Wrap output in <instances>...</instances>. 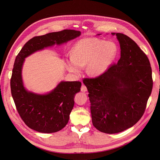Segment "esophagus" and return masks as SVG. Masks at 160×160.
I'll use <instances>...</instances> for the list:
<instances>
[{
	"label": "esophagus",
	"instance_id": "1",
	"mask_svg": "<svg viewBox=\"0 0 160 160\" xmlns=\"http://www.w3.org/2000/svg\"><path fill=\"white\" fill-rule=\"evenodd\" d=\"M87 90V87L85 85H82V87H81V91L82 92H86V91Z\"/></svg>",
	"mask_w": 160,
	"mask_h": 160
}]
</instances>
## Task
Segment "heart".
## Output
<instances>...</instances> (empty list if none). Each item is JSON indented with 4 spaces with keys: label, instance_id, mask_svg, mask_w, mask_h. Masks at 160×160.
<instances>
[{
    "label": "heart",
    "instance_id": "b5f03b06",
    "mask_svg": "<svg viewBox=\"0 0 160 160\" xmlns=\"http://www.w3.org/2000/svg\"><path fill=\"white\" fill-rule=\"evenodd\" d=\"M117 52L118 48L113 42L86 38L75 43L72 49V56L66 59V65L68 70L75 73L87 65V72L90 75L99 76L108 70Z\"/></svg>",
    "mask_w": 160,
    "mask_h": 160
}]
</instances>
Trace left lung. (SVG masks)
I'll use <instances>...</instances> for the list:
<instances>
[{
  "instance_id": "left-lung-1",
  "label": "left lung",
  "mask_w": 160,
  "mask_h": 160,
  "mask_svg": "<svg viewBox=\"0 0 160 160\" xmlns=\"http://www.w3.org/2000/svg\"><path fill=\"white\" fill-rule=\"evenodd\" d=\"M121 57L103 74L84 78L94 127L117 133L133 126L142 117L152 88L148 58L132 39L120 33Z\"/></svg>"
}]
</instances>
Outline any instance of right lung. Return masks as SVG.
Listing matches in <instances>:
<instances>
[{
  "mask_svg": "<svg viewBox=\"0 0 160 160\" xmlns=\"http://www.w3.org/2000/svg\"><path fill=\"white\" fill-rule=\"evenodd\" d=\"M81 35L80 31L64 30L29 40L16 58L11 78V94L21 119L30 128L41 133L61 130L68 122L74 106L75 95L80 92V82H61L51 92L38 94L28 91L22 80L25 59L45 48L61 45Z\"/></svg>",
  "mask_w": 160,
  "mask_h": 160,
  "instance_id": "1",
  "label": "right lung"
}]
</instances>
